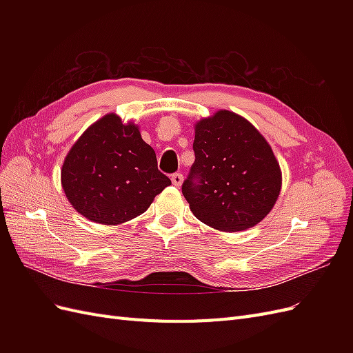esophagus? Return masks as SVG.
Listing matches in <instances>:
<instances>
[{"instance_id": "esophagus-1", "label": "esophagus", "mask_w": 353, "mask_h": 353, "mask_svg": "<svg viewBox=\"0 0 353 353\" xmlns=\"http://www.w3.org/2000/svg\"><path fill=\"white\" fill-rule=\"evenodd\" d=\"M170 179H172V184L175 187H181V184H183V181H184V176H183V174H174Z\"/></svg>"}]
</instances>
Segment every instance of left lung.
<instances>
[{
	"label": "left lung",
	"mask_w": 353,
	"mask_h": 353,
	"mask_svg": "<svg viewBox=\"0 0 353 353\" xmlns=\"http://www.w3.org/2000/svg\"><path fill=\"white\" fill-rule=\"evenodd\" d=\"M196 160L183 184L194 216L218 231L254 227L281 191V169L265 137L243 116L218 110L194 125Z\"/></svg>",
	"instance_id": "obj_1"
}]
</instances>
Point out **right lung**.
I'll return each instance as SVG.
<instances>
[{
	"instance_id": "add662e5",
	"label": "right lung",
	"mask_w": 353,
	"mask_h": 353,
	"mask_svg": "<svg viewBox=\"0 0 353 353\" xmlns=\"http://www.w3.org/2000/svg\"><path fill=\"white\" fill-rule=\"evenodd\" d=\"M168 185L140 128L116 113L88 126L61 166V187L73 209L103 225L141 215Z\"/></svg>"
}]
</instances>
